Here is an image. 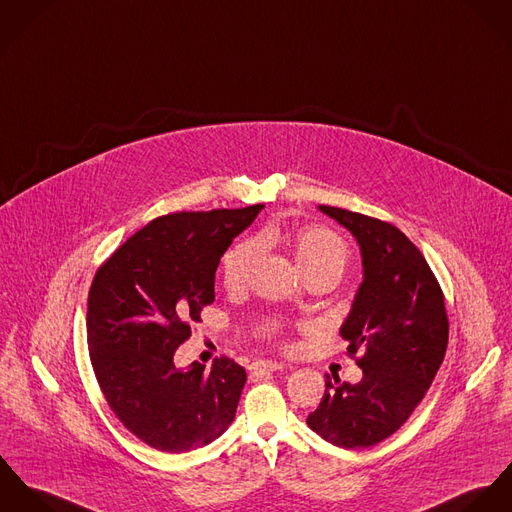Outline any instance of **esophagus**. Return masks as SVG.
Masks as SVG:
<instances>
[{
    "mask_svg": "<svg viewBox=\"0 0 512 512\" xmlns=\"http://www.w3.org/2000/svg\"><path fill=\"white\" fill-rule=\"evenodd\" d=\"M249 369L253 371V373H259V375H263V373H275V371H281L283 369V365L281 363H277V361H253L251 365H249Z\"/></svg>",
    "mask_w": 512,
    "mask_h": 512,
    "instance_id": "34e87169",
    "label": "esophagus"
}]
</instances>
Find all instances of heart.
<instances>
[{
    "label": "heart",
    "instance_id": "b5f03b06",
    "mask_svg": "<svg viewBox=\"0 0 512 512\" xmlns=\"http://www.w3.org/2000/svg\"><path fill=\"white\" fill-rule=\"evenodd\" d=\"M259 253L261 245L255 239L241 241L229 249L222 263V279L228 290H239L245 286ZM292 253L306 279L326 273L341 277L349 263L345 243L336 233L324 228L300 229L292 237ZM263 332H271V326H263Z\"/></svg>",
    "mask_w": 512,
    "mask_h": 512
}]
</instances>
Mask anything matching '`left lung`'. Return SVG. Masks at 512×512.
Segmentation results:
<instances>
[{
    "label": "left lung",
    "instance_id": "8db88e82",
    "mask_svg": "<svg viewBox=\"0 0 512 512\" xmlns=\"http://www.w3.org/2000/svg\"><path fill=\"white\" fill-rule=\"evenodd\" d=\"M347 229L361 253L363 281L340 334L363 349L357 385L332 383L306 424L340 448H369L408 420L430 389L448 347L444 294L418 247L400 229L349 210L318 206Z\"/></svg>",
    "mask_w": 512,
    "mask_h": 512
}]
</instances>
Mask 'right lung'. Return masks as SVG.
<instances>
[{"instance_id": "obj_1", "label": "right lung", "mask_w": 512, "mask_h": 512, "mask_svg": "<svg viewBox=\"0 0 512 512\" xmlns=\"http://www.w3.org/2000/svg\"><path fill=\"white\" fill-rule=\"evenodd\" d=\"M263 208L157 218L94 277L86 332L96 379L121 424L155 450L204 448L235 418L245 369L228 357L210 371L198 361L180 369L174 351L214 302L216 269L233 237Z\"/></svg>"}]
</instances>
